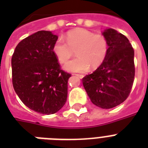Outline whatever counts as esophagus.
Masks as SVG:
<instances>
[{"instance_id":"obj_1","label":"esophagus","mask_w":148,"mask_h":148,"mask_svg":"<svg viewBox=\"0 0 148 148\" xmlns=\"http://www.w3.org/2000/svg\"><path fill=\"white\" fill-rule=\"evenodd\" d=\"M75 75H76L77 77H78L79 78H81V79H82L84 77V75L83 74H75Z\"/></svg>"}]
</instances>
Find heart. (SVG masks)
Instances as JSON below:
<instances>
[{
  "label": "heart",
  "instance_id": "obj_1",
  "mask_svg": "<svg viewBox=\"0 0 148 148\" xmlns=\"http://www.w3.org/2000/svg\"><path fill=\"white\" fill-rule=\"evenodd\" d=\"M66 40L58 38L52 47L53 54L61 64H64L74 54L77 58L64 65L70 72L87 71L90 67L96 68L103 64L108 53V40L102 34H95L83 28L68 31Z\"/></svg>",
  "mask_w": 148,
  "mask_h": 148
}]
</instances>
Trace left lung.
<instances>
[{
    "instance_id": "left-lung-1",
    "label": "left lung",
    "mask_w": 148,
    "mask_h": 148,
    "mask_svg": "<svg viewBox=\"0 0 148 148\" xmlns=\"http://www.w3.org/2000/svg\"><path fill=\"white\" fill-rule=\"evenodd\" d=\"M108 40V56L92 74L82 79L84 88L94 104L110 109L123 103L133 86L134 51L127 38L114 29L103 32Z\"/></svg>"
}]
</instances>
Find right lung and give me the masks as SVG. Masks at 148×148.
I'll return each mask as SVG.
<instances>
[{
  "label": "right lung",
  "instance_id": "obj_1",
  "mask_svg": "<svg viewBox=\"0 0 148 148\" xmlns=\"http://www.w3.org/2000/svg\"><path fill=\"white\" fill-rule=\"evenodd\" d=\"M58 38L51 31H38L17 45L11 58L15 92L27 108L43 114L58 112L67 101L71 75L61 70L52 51Z\"/></svg>",
  "mask_w": 148,
  "mask_h": 148
}]
</instances>
